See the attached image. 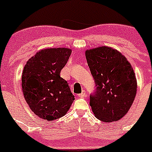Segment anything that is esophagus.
<instances>
[{
  "mask_svg": "<svg viewBox=\"0 0 152 152\" xmlns=\"http://www.w3.org/2000/svg\"><path fill=\"white\" fill-rule=\"evenodd\" d=\"M78 96H79V97H84L86 96V93L85 91H83V92L81 94H78Z\"/></svg>",
  "mask_w": 152,
  "mask_h": 152,
  "instance_id": "esophagus-1",
  "label": "esophagus"
}]
</instances>
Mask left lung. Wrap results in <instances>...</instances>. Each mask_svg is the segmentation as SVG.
I'll use <instances>...</instances> for the list:
<instances>
[{
  "label": "left lung",
  "instance_id": "8db88e82",
  "mask_svg": "<svg viewBox=\"0 0 152 152\" xmlns=\"http://www.w3.org/2000/svg\"><path fill=\"white\" fill-rule=\"evenodd\" d=\"M88 65L95 83L90 94V106L97 119L104 122L118 121L130 110L137 94V79L124 55L102 46L87 50Z\"/></svg>",
  "mask_w": 152,
  "mask_h": 152
}]
</instances>
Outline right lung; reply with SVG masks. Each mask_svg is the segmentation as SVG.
<instances>
[{
  "label": "right lung",
  "mask_w": 152,
  "mask_h": 152,
  "mask_svg": "<svg viewBox=\"0 0 152 152\" xmlns=\"http://www.w3.org/2000/svg\"><path fill=\"white\" fill-rule=\"evenodd\" d=\"M69 49H42L28 60L22 76L25 100L36 115L52 121L64 115L74 96L61 70L71 55Z\"/></svg>",
  "instance_id": "right-lung-1"
}]
</instances>
